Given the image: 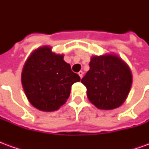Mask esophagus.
Masks as SVG:
<instances>
[{
    "label": "esophagus",
    "instance_id": "obj_1",
    "mask_svg": "<svg viewBox=\"0 0 149 149\" xmlns=\"http://www.w3.org/2000/svg\"><path fill=\"white\" fill-rule=\"evenodd\" d=\"M78 74H79V76H80V77L82 78V77H83V74H84V72L80 71L79 72H78Z\"/></svg>",
    "mask_w": 149,
    "mask_h": 149
}]
</instances>
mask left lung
<instances>
[{
	"label": "left lung",
	"instance_id": "8db88e82",
	"mask_svg": "<svg viewBox=\"0 0 149 149\" xmlns=\"http://www.w3.org/2000/svg\"><path fill=\"white\" fill-rule=\"evenodd\" d=\"M90 69L81 80L88 100L99 109H116L125 102L132 86L129 67L112 54L91 58Z\"/></svg>",
	"mask_w": 149,
	"mask_h": 149
}]
</instances>
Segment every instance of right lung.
Here are the masks:
<instances>
[{"label": "right lung", "instance_id": "add662e5", "mask_svg": "<svg viewBox=\"0 0 149 149\" xmlns=\"http://www.w3.org/2000/svg\"><path fill=\"white\" fill-rule=\"evenodd\" d=\"M81 81L72 71L64 56L52 52L49 46L36 49L25 62L21 82L28 100L37 109L56 111L66 102L71 87Z\"/></svg>", "mask_w": 149, "mask_h": 149}]
</instances>
